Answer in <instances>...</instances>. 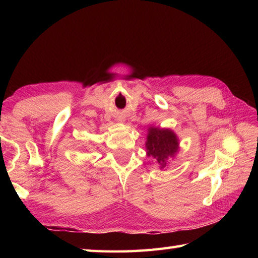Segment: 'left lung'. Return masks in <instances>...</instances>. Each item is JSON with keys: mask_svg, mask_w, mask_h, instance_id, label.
<instances>
[{"mask_svg": "<svg viewBox=\"0 0 258 258\" xmlns=\"http://www.w3.org/2000/svg\"><path fill=\"white\" fill-rule=\"evenodd\" d=\"M148 156L154 157L158 164L164 167L166 160L172 158L178 149V140L171 130L149 128L146 142Z\"/></svg>", "mask_w": 258, "mask_h": 258, "instance_id": "8db88e82", "label": "left lung"}]
</instances>
